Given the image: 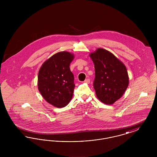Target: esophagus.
Segmentation results:
<instances>
[{
	"label": "esophagus",
	"mask_w": 157,
	"mask_h": 157,
	"mask_svg": "<svg viewBox=\"0 0 157 157\" xmlns=\"http://www.w3.org/2000/svg\"><path fill=\"white\" fill-rule=\"evenodd\" d=\"M84 82H85V83H90V79H85V81H84Z\"/></svg>",
	"instance_id": "34e87169"
}]
</instances>
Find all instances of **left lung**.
<instances>
[{"mask_svg": "<svg viewBox=\"0 0 157 157\" xmlns=\"http://www.w3.org/2000/svg\"><path fill=\"white\" fill-rule=\"evenodd\" d=\"M94 63V88L98 98L111 105L123 95L129 84L127 68L112 53L98 48L90 54Z\"/></svg>", "mask_w": 157, "mask_h": 157, "instance_id": "obj_1", "label": "left lung"}]
</instances>
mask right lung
Masks as SVG:
<instances>
[{"label": "right lung", "mask_w": 157, "mask_h": 157, "mask_svg": "<svg viewBox=\"0 0 157 157\" xmlns=\"http://www.w3.org/2000/svg\"><path fill=\"white\" fill-rule=\"evenodd\" d=\"M74 55L60 52L46 60L38 74V90L49 104L57 108L67 106L71 100L75 85L69 65Z\"/></svg>", "instance_id": "obj_1"}]
</instances>
